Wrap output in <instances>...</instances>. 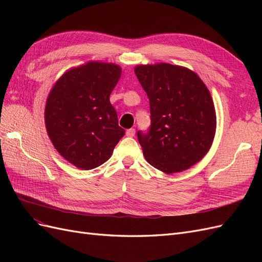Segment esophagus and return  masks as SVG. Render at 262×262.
<instances>
[{
    "label": "esophagus",
    "instance_id": "34e87169",
    "mask_svg": "<svg viewBox=\"0 0 262 262\" xmlns=\"http://www.w3.org/2000/svg\"><path fill=\"white\" fill-rule=\"evenodd\" d=\"M125 134H126V137H134V134H136V130H134L133 128L128 129V130H126Z\"/></svg>",
    "mask_w": 262,
    "mask_h": 262
}]
</instances>
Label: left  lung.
I'll return each instance as SVG.
<instances>
[{"label": "left lung", "mask_w": 262, "mask_h": 262, "mask_svg": "<svg viewBox=\"0 0 262 262\" xmlns=\"http://www.w3.org/2000/svg\"><path fill=\"white\" fill-rule=\"evenodd\" d=\"M134 72L149 100L148 132H138L147 163L173 173L200 162L216 129L208 87L191 70L169 63L138 66Z\"/></svg>", "instance_id": "1"}]
</instances>
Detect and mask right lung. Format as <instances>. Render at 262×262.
<instances>
[{"label": "right lung", "mask_w": 262, "mask_h": 262, "mask_svg": "<svg viewBox=\"0 0 262 262\" xmlns=\"http://www.w3.org/2000/svg\"><path fill=\"white\" fill-rule=\"evenodd\" d=\"M121 76L114 63L91 61L63 74L49 93L45 122L55 149L81 169H93L112 156L124 130L109 96Z\"/></svg>", "instance_id": "1"}]
</instances>
